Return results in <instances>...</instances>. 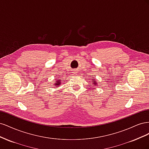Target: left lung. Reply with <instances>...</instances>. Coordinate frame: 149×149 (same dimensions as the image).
Returning <instances> with one entry per match:
<instances>
[{
  "instance_id": "1",
  "label": "left lung",
  "mask_w": 149,
  "mask_h": 149,
  "mask_svg": "<svg viewBox=\"0 0 149 149\" xmlns=\"http://www.w3.org/2000/svg\"><path fill=\"white\" fill-rule=\"evenodd\" d=\"M93 83H94V84H97V83H96V82H94V81H93Z\"/></svg>"
}]
</instances>
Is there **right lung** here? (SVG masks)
I'll use <instances>...</instances> for the list:
<instances>
[{
	"label": "right lung",
	"instance_id": "obj_1",
	"mask_svg": "<svg viewBox=\"0 0 149 149\" xmlns=\"http://www.w3.org/2000/svg\"><path fill=\"white\" fill-rule=\"evenodd\" d=\"M60 81H60V80H59V81H57L58 83H55V84H57V85H60V83H61Z\"/></svg>",
	"mask_w": 149,
	"mask_h": 149
}]
</instances>
